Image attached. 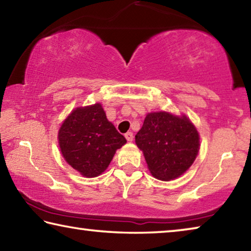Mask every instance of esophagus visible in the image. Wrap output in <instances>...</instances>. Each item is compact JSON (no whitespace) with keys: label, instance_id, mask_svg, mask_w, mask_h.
<instances>
[{"label":"esophagus","instance_id":"1","mask_svg":"<svg viewBox=\"0 0 251 251\" xmlns=\"http://www.w3.org/2000/svg\"><path fill=\"white\" fill-rule=\"evenodd\" d=\"M125 137H126L127 141L131 142L134 139V135H133V133H131V131H128V133L125 134Z\"/></svg>","mask_w":251,"mask_h":251}]
</instances>
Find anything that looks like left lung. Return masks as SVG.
Returning a JSON list of instances; mask_svg holds the SVG:
<instances>
[{"label": "left lung", "mask_w": 251, "mask_h": 251, "mask_svg": "<svg viewBox=\"0 0 251 251\" xmlns=\"http://www.w3.org/2000/svg\"><path fill=\"white\" fill-rule=\"evenodd\" d=\"M151 175L160 180L181 176L192 166L199 151V134L189 118L168 112L147 114L135 136Z\"/></svg>", "instance_id": "8db88e82"}]
</instances>
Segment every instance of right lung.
Listing matches in <instances>:
<instances>
[{"instance_id": "1", "label": "right lung", "mask_w": 251, "mask_h": 251, "mask_svg": "<svg viewBox=\"0 0 251 251\" xmlns=\"http://www.w3.org/2000/svg\"><path fill=\"white\" fill-rule=\"evenodd\" d=\"M125 144V137L108 122L100 103L75 108L58 130L64 159L87 178L100 175Z\"/></svg>"}]
</instances>
